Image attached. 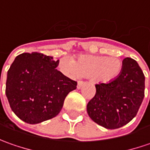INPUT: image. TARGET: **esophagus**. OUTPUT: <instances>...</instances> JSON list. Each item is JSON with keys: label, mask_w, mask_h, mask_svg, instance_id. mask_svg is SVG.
Listing matches in <instances>:
<instances>
[{"label": "esophagus", "mask_w": 150, "mask_h": 150, "mask_svg": "<svg viewBox=\"0 0 150 150\" xmlns=\"http://www.w3.org/2000/svg\"><path fill=\"white\" fill-rule=\"evenodd\" d=\"M84 83L83 81H78V86H77V88H78V89H80L83 86Z\"/></svg>", "instance_id": "obj_1"}]
</instances>
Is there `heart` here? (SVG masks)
Here are the masks:
<instances>
[{
  "mask_svg": "<svg viewBox=\"0 0 150 150\" xmlns=\"http://www.w3.org/2000/svg\"><path fill=\"white\" fill-rule=\"evenodd\" d=\"M61 69L74 77H90L98 84L111 83L118 75L122 62L116 57L79 55L76 60L63 58L59 63Z\"/></svg>",
  "mask_w": 150,
  "mask_h": 150,
  "instance_id": "1",
  "label": "heart"
}]
</instances>
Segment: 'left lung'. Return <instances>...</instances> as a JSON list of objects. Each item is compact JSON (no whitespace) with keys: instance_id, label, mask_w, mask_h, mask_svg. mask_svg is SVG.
I'll use <instances>...</instances> for the list:
<instances>
[{"instance_id":"obj_1","label":"left lung","mask_w":150,"mask_h":150,"mask_svg":"<svg viewBox=\"0 0 150 150\" xmlns=\"http://www.w3.org/2000/svg\"><path fill=\"white\" fill-rule=\"evenodd\" d=\"M144 81L138 62L130 57L124 58L118 78L108 84L95 85V96L87 105L90 118L108 129L129 123L144 100Z\"/></svg>"}]
</instances>
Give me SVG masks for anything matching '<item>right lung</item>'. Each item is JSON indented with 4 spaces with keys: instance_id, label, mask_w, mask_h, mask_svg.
Segmentation results:
<instances>
[{
    "instance_id": "1",
    "label": "right lung",
    "mask_w": 150,
    "mask_h": 150,
    "mask_svg": "<svg viewBox=\"0 0 150 150\" xmlns=\"http://www.w3.org/2000/svg\"><path fill=\"white\" fill-rule=\"evenodd\" d=\"M58 60L32 52L18 55L7 72L6 95L11 110L24 121L36 124L56 117L77 82L56 67Z\"/></svg>"
}]
</instances>
